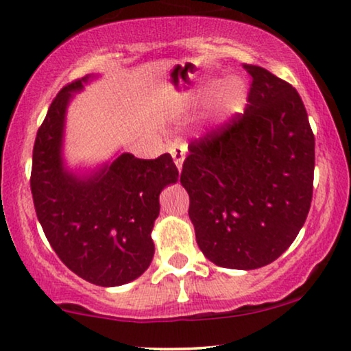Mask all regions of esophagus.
<instances>
[{"mask_svg":"<svg viewBox=\"0 0 351 351\" xmlns=\"http://www.w3.org/2000/svg\"><path fill=\"white\" fill-rule=\"evenodd\" d=\"M171 155L174 158V162L177 166V169H182V165H184V160H185V152H186V145L185 143H179L176 142L174 145H171Z\"/></svg>","mask_w":351,"mask_h":351,"instance_id":"34e87169","label":"esophagus"}]
</instances>
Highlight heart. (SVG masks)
Segmentation results:
<instances>
[{
	"mask_svg": "<svg viewBox=\"0 0 351 351\" xmlns=\"http://www.w3.org/2000/svg\"><path fill=\"white\" fill-rule=\"evenodd\" d=\"M244 102H246V89H244L241 81L228 80L223 84H220L214 104L219 117L225 119L237 113Z\"/></svg>",
	"mask_w": 351,
	"mask_h": 351,
	"instance_id": "obj_1",
	"label": "heart"
}]
</instances>
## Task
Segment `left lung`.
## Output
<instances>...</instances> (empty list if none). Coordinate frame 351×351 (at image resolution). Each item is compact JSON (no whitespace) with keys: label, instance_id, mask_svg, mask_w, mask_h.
<instances>
[{"label":"left lung","instance_id":"1","mask_svg":"<svg viewBox=\"0 0 351 351\" xmlns=\"http://www.w3.org/2000/svg\"><path fill=\"white\" fill-rule=\"evenodd\" d=\"M244 113L191 142L180 184L196 243L215 265L254 270L291 246L313 196L315 136L299 93L257 65Z\"/></svg>","mask_w":351,"mask_h":351}]
</instances>
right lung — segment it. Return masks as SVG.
I'll return each mask as SVG.
<instances>
[{
  "label": "right lung",
  "instance_id": "1",
  "mask_svg": "<svg viewBox=\"0 0 351 351\" xmlns=\"http://www.w3.org/2000/svg\"><path fill=\"white\" fill-rule=\"evenodd\" d=\"M89 78L66 84L52 100L35 138L30 186L36 217L60 261L83 280L112 287L150 267L160 193L176 184L179 171L169 153L156 160L121 153L88 176L66 169V107Z\"/></svg>",
  "mask_w": 351,
  "mask_h": 351
}]
</instances>
